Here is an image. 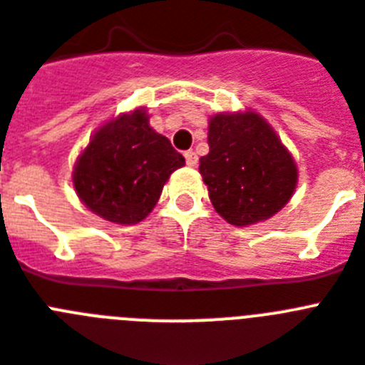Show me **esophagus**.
I'll use <instances>...</instances> for the list:
<instances>
[{"instance_id":"esophagus-1","label":"esophagus","mask_w":365,"mask_h":365,"mask_svg":"<svg viewBox=\"0 0 365 365\" xmlns=\"http://www.w3.org/2000/svg\"><path fill=\"white\" fill-rule=\"evenodd\" d=\"M185 163L189 165V167H197V163H198V158H197V154H195V152H192V150H187V152H185Z\"/></svg>"}]
</instances>
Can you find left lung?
I'll use <instances>...</instances> for the list:
<instances>
[{
	"label": "left lung",
	"instance_id": "8db88e82",
	"mask_svg": "<svg viewBox=\"0 0 365 365\" xmlns=\"http://www.w3.org/2000/svg\"><path fill=\"white\" fill-rule=\"evenodd\" d=\"M210 154L200 170L210 200L226 222L256 225L286 206L297 165L265 118L254 111L219 113L207 128Z\"/></svg>",
	"mask_w": 365,
	"mask_h": 365
}]
</instances>
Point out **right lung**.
Instances as JSON below:
<instances>
[{
  "instance_id": "add662e5",
  "label": "right lung",
  "mask_w": 365,
  "mask_h": 365,
  "mask_svg": "<svg viewBox=\"0 0 365 365\" xmlns=\"http://www.w3.org/2000/svg\"><path fill=\"white\" fill-rule=\"evenodd\" d=\"M145 109L116 116L93 135L76 161L72 182L88 210L115 225H137L158 204L185 159L148 124Z\"/></svg>"
}]
</instances>
